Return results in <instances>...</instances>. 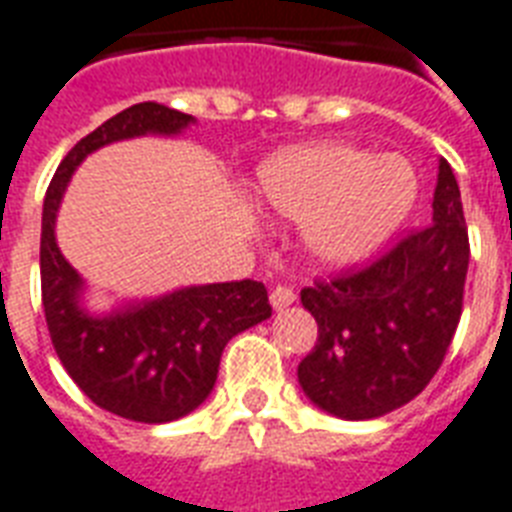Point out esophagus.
Listing matches in <instances>:
<instances>
[{"label":"esophagus","instance_id":"34e87169","mask_svg":"<svg viewBox=\"0 0 512 512\" xmlns=\"http://www.w3.org/2000/svg\"><path fill=\"white\" fill-rule=\"evenodd\" d=\"M295 290H292L290 284H276L271 290V306L273 308H284V306H290V303H295Z\"/></svg>","mask_w":512,"mask_h":512}]
</instances>
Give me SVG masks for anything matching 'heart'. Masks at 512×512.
<instances>
[{"label": "heart", "instance_id": "b5f03b06", "mask_svg": "<svg viewBox=\"0 0 512 512\" xmlns=\"http://www.w3.org/2000/svg\"><path fill=\"white\" fill-rule=\"evenodd\" d=\"M416 193L411 163L349 144L287 152L260 174L263 204L282 220L308 222V249L327 265L368 257L403 225Z\"/></svg>", "mask_w": 512, "mask_h": 512}]
</instances>
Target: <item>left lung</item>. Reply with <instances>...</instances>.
I'll return each mask as SVG.
<instances>
[{"instance_id": "obj_1", "label": "left lung", "mask_w": 512, "mask_h": 512, "mask_svg": "<svg viewBox=\"0 0 512 512\" xmlns=\"http://www.w3.org/2000/svg\"><path fill=\"white\" fill-rule=\"evenodd\" d=\"M432 225L405 230L362 265L317 279L300 303L317 319L298 365L311 403L341 419H376L432 381L462 317L470 239L451 166L440 161Z\"/></svg>"}]
</instances>
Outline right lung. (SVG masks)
Returning <instances> with one entry per match:
<instances>
[{
  "label": "right lung",
  "instance_id": "1",
  "mask_svg": "<svg viewBox=\"0 0 512 512\" xmlns=\"http://www.w3.org/2000/svg\"><path fill=\"white\" fill-rule=\"evenodd\" d=\"M190 120L155 101L117 112L66 152L42 209V308L58 360L99 408L144 424L174 421L204 403L225 343L271 317L268 290L255 279L206 284L112 317H88L77 308L80 276L58 252L53 225L66 182L88 152L131 136L177 134Z\"/></svg>",
  "mask_w": 512,
  "mask_h": 512
}]
</instances>
